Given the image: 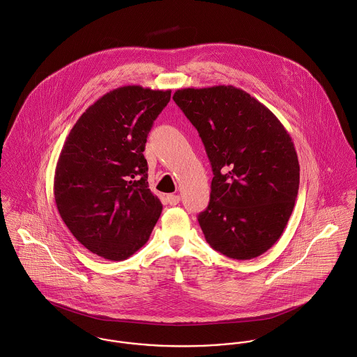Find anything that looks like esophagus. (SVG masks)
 I'll return each mask as SVG.
<instances>
[{
	"instance_id": "1",
	"label": "esophagus",
	"mask_w": 357,
	"mask_h": 357,
	"mask_svg": "<svg viewBox=\"0 0 357 357\" xmlns=\"http://www.w3.org/2000/svg\"><path fill=\"white\" fill-rule=\"evenodd\" d=\"M179 201H181V197L176 196V195H168L167 196V202L169 205H176V204H179Z\"/></svg>"
}]
</instances>
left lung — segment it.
Segmentation results:
<instances>
[{"instance_id":"left-lung-1","label":"left lung","mask_w":357,"mask_h":357,"mask_svg":"<svg viewBox=\"0 0 357 357\" xmlns=\"http://www.w3.org/2000/svg\"><path fill=\"white\" fill-rule=\"evenodd\" d=\"M172 98L197 128L213 171L208 208L198 215L206 242L236 260L263 255L282 236L298 193L291 137L231 84L179 89Z\"/></svg>"}]
</instances>
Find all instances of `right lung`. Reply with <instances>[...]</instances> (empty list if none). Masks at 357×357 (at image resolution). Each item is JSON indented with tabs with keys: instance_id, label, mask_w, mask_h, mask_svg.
<instances>
[{
	"instance_id": "obj_1",
	"label": "right lung",
	"mask_w": 357,
	"mask_h": 357,
	"mask_svg": "<svg viewBox=\"0 0 357 357\" xmlns=\"http://www.w3.org/2000/svg\"><path fill=\"white\" fill-rule=\"evenodd\" d=\"M171 90L118 87L71 128L54 171V201L73 236L91 253L120 261L142 248L162 205L148 185L145 144Z\"/></svg>"
}]
</instances>
